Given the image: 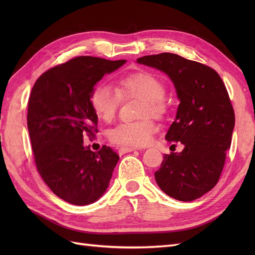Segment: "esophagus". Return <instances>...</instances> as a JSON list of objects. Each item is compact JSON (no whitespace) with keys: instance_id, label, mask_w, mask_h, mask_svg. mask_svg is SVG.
<instances>
[{"instance_id":"obj_1","label":"esophagus","mask_w":255,"mask_h":255,"mask_svg":"<svg viewBox=\"0 0 255 255\" xmlns=\"http://www.w3.org/2000/svg\"><path fill=\"white\" fill-rule=\"evenodd\" d=\"M135 150H140V149L136 148V146H121V148L119 149V153L125 154V153H128V152H132Z\"/></svg>"}]
</instances>
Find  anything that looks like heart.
Returning a JSON list of instances; mask_svg holds the SVG:
<instances>
[{
	"instance_id": "1",
	"label": "heart",
	"mask_w": 255,
	"mask_h": 255,
	"mask_svg": "<svg viewBox=\"0 0 255 255\" xmlns=\"http://www.w3.org/2000/svg\"><path fill=\"white\" fill-rule=\"evenodd\" d=\"M165 86L156 75L150 72H135L123 76L116 89L100 84L91 95V104L100 119L111 122L118 113L122 98H138L144 101L142 116L152 115L160 118L166 115L168 104L165 100ZM157 126L151 119L137 122H122L109 133L111 141L120 145L142 146L151 142Z\"/></svg>"
}]
</instances>
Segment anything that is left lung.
Listing matches in <instances>:
<instances>
[{
    "mask_svg": "<svg viewBox=\"0 0 255 255\" xmlns=\"http://www.w3.org/2000/svg\"><path fill=\"white\" fill-rule=\"evenodd\" d=\"M137 63L166 73L180 100L166 139L184 149L165 154L155 181L169 197L194 201L217 184L232 140L235 115L227 88L214 69L176 54L143 56Z\"/></svg>",
    "mask_w": 255,
    "mask_h": 255,
    "instance_id": "1",
    "label": "left lung"
}]
</instances>
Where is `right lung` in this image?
Masks as SVG:
<instances>
[{"label":"right lung","mask_w":255,"mask_h":255,"mask_svg":"<svg viewBox=\"0 0 255 255\" xmlns=\"http://www.w3.org/2000/svg\"><path fill=\"white\" fill-rule=\"evenodd\" d=\"M126 59L80 56L45 71L28 99L27 128L37 170L60 199L88 205L101 198L119 160L110 146L94 152L84 136L98 132L91 104L96 84Z\"/></svg>","instance_id":"add662e5"}]
</instances>
